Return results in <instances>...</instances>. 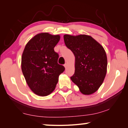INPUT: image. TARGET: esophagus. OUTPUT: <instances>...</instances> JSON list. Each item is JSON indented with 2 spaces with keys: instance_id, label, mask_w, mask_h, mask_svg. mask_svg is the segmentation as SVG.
<instances>
[{
  "instance_id": "obj_1",
  "label": "esophagus",
  "mask_w": 128,
  "mask_h": 128,
  "mask_svg": "<svg viewBox=\"0 0 128 128\" xmlns=\"http://www.w3.org/2000/svg\"><path fill=\"white\" fill-rule=\"evenodd\" d=\"M64 67H65V68H66V66H67V64H65L64 65Z\"/></svg>"
}]
</instances>
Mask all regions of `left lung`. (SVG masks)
I'll list each match as a JSON object with an SVG mask.
<instances>
[{
	"label": "left lung",
	"mask_w": 128,
	"mask_h": 128,
	"mask_svg": "<svg viewBox=\"0 0 128 128\" xmlns=\"http://www.w3.org/2000/svg\"><path fill=\"white\" fill-rule=\"evenodd\" d=\"M64 40L75 56V72L71 80L83 94H93L102 84L107 73L104 49L92 36L84 34H66Z\"/></svg>",
	"instance_id": "obj_1"
}]
</instances>
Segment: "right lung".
Here are the masks:
<instances>
[{
    "instance_id": "right-lung-1",
    "label": "right lung",
    "mask_w": 128,
    "mask_h": 128,
    "mask_svg": "<svg viewBox=\"0 0 128 128\" xmlns=\"http://www.w3.org/2000/svg\"><path fill=\"white\" fill-rule=\"evenodd\" d=\"M60 36L38 34L26 45L21 58V69L30 89L40 96H47L55 90L59 75L65 70L58 63L59 55L54 47Z\"/></svg>"
}]
</instances>
